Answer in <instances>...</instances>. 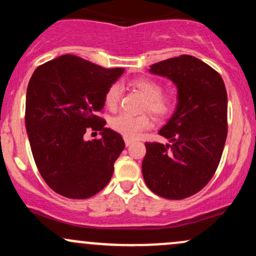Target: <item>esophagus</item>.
<instances>
[{
  "label": "esophagus",
  "instance_id": "esophagus-1",
  "mask_svg": "<svg viewBox=\"0 0 256 256\" xmlns=\"http://www.w3.org/2000/svg\"><path fill=\"white\" fill-rule=\"evenodd\" d=\"M124 140H125V144H126V146H131L132 143H134V140H132V138H128V137H124Z\"/></svg>",
  "mask_w": 256,
  "mask_h": 256
}]
</instances>
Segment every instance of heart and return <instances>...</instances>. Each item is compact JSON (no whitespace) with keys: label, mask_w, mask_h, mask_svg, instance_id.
Segmentation results:
<instances>
[{"label":"heart","mask_w":256,"mask_h":256,"mask_svg":"<svg viewBox=\"0 0 256 256\" xmlns=\"http://www.w3.org/2000/svg\"><path fill=\"white\" fill-rule=\"evenodd\" d=\"M131 85L146 96L143 110H149L158 118H165L170 116L176 107V96L172 92H164L162 85L158 80L148 77L134 78ZM122 85L113 83L104 94V104L108 110H116L122 100ZM110 128L122 136L136 138L152 126V119L148 114L132 116L128 113H120L113 116L110 122Z\"/></svg>","instance_id":"b5f03b06"}]
</instances>
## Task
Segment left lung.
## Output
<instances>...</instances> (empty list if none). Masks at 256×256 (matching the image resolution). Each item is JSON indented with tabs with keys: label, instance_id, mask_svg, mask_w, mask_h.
Returning <instances> with one entry per match:
<instances>
[{
	"label": "left lung",
	"instance_id": "obj_1",
	"mask_svg": "<svg viewBox=\"0 0 256 256\" xmlns=\"http://www.w3.org/2000/svg\"><path fill=\"white\" fill-rule=\"evenodd\" d=\"M152 73L178 88V104L158 131L170 144L146 142L142 173L146 186L168 200L204 189L218 168L228 136V94L222 76L192 55L154 64Z\"/></svg>",
	"mask_w": 256,
	"mask_h": 256
}]
</instances>
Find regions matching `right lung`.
<instances>
[{"mask_svg": "<svg viewBox=\"0 0 256 256\" xmlns=\"http://www.w3.org/2000/svg\"><path fill=\"white\" fill-rule=\"evenodd\" d=\"M124 68H104L76 55H62L34 70L26 92L25 125L34 162L58 195L83 200L110 183L125 143L98 116L104 94ZM88 130L102 132L85 141Z\"/></svg>", "mask_w": 256, "mask_h": 256, "instance_id": "add662e5", "label": "right lung"}]
</instances>
